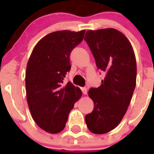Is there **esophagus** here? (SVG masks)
I'll return each mask as SVG.
<instances>
[{"label":"esophagus","mask_w":154,"mask_h":154,"mask_svg":"<svg viewBox=\"0 0 154 154\" xmlns=\"http://www.w3.org/2000/svg\"><path fill=\"white\" fill-rule=\"evenodd\" d=\"M81 90H82V92H83V94H87V88L86 87H83V88H81Z\"/></svg>","instance_id":"esophagus-1"}]
</instances>
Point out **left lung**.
I'll return each instance as SVG.
<instances>
[{"label": "left lung", "mask_w": 154, "mask_h": 154, "mask_svg": "<svg viewBox=\"0 0 154 154\" xmlns=\"http://www.w3.org/2000/svg\"><path fill=\"white\" fill-rule=\"evenodd\" d=\"M84 40L97 68L106 74L98 88L88 91L94 109L85 119L91 133L104 134L119 125L130 104L136 83V57L127 37L116 29L88 30Z\"/></svg>", "instance_id": "8db88e82"}]
</instances>
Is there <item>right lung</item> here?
<instances>
[{
	"instance_id": "obj_1",
	"label": "right lung",
	"mask_w": 154,
	"mask_h": 154,
	"mask_svg": "<svg viewBox=\"0 0 154 154\" xmlns=\"http://www.w3.org/2000/svg\"><path fill=\"white\" fill-rule=\"evenodd\" d=\"M86 30H60L43 37L33 48L25 76L27 100L37 125L50 133L66 127L70 111L82 91L63 80L71 70L70 54L83 39Z\"/></svg>"
}]
</instances>
